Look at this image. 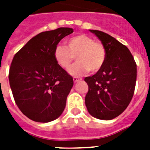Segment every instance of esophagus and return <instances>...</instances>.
<instances>
[{
  "instance_id": "esophagus-1",
  "label": "esophagus",
  "mask_w": 150,
  "mask_h": 150,
  "mask_svg": "<svg viewBox=\"0 0 150 150\" xmlns=\"http://www.w3.org/2000/svg\"><path fill=\"white\" fill-rule=\"evenodd\" d=\"M81 80H82V79H81V78H78V77L73 78V81H74V82H79V81H81Z\"/></svg>"
}]
</instances>
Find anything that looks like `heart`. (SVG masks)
Returning <instances> with one entry per match:
<instances>
[{"label": "heart", "instance_id": "1", "mask_svg": "<svg viewBox=\"0 0 150 150\" xmlns=\"http://www.w3.org/2000/svg\"><path fill=\"white\" fill-rule=\"evenodd\" d=\"M67 46H57L54 50L56 63L61 68L68 70L75 60L77 63L70 68L73 76H80L90 71L96 72L100 70L107 59V50L103 44L96 42L86 35H77L70 38Z\"/></svg>", "mask_w": 150, "mask_h": 150}]
</instances>
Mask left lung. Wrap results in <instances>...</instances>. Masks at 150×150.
Wrapping results in <instances>:
<instances>
[{
    "label": "left lung",
    "mask_w": 150,
    "mask_h": 150,
    "mask_svg": "<svg viewBox=\"0 0 150 150\" xmlns=\"http://www.w3.org/2000/svg\"><path fill=\"white\" fill-rule=\"evenodd\" d=\"M89 31L105 47L107 59L95 75L85 78L89 86L85 103L93 117L111 120L123 113L132 99L137 76L136 63L128 47L113 36L99 30Z\"/></svg>",
    "instance_id": "1"
}]
</instances>
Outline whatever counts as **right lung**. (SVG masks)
<instances>
[{
    "mask_svg": "<svg viewBox=\"0 0 150 150\" xmlns=\"http://www.w3.org/2000/svg\"><path fill=\"white\" fill-rule=\"evenodd\" d=\"M71 28L43 32L30 40L13 57L9 83L18 107L36 122H50L63 113L73 79L56 63L54 50L72 33Z\"/></svg>",
    "mask_w": 150,
    "mask_h": 150,
    "instance_id": "add662e5",
    "label": "right lung"
}]
</instances>
